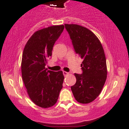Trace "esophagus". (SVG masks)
<instances>
[{
	"mask_svg": "<svg viewBox=\"0 0 129 129\" xmlns=\"http://www.w3.org/2000/svg\"><path fill=\"white\" fill-rule=\"evenodd\" d=\"M69 74V73H68V72H67V71H63V76H67V75Z\"/></svg>",
	"mask_w": 129,
	"mask_h": 129,
	"instance_id": "obj_1",
	"label": "esophagus"
}]
</instances>
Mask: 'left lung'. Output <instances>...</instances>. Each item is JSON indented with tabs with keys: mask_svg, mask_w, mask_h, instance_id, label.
<instances>
[{
	"mask_svg": "<svg viewBox=\"0 0 129 129\" xmlns=\"http://www.w3.org/2000/svg\"><path fill=\"white\" fill-rule=\"evenodd\" d=\"M74 50L83 59L82 74L75 73L76 83L71 89L76 100L89 104L98 96L107 77L105 52L100 40L92 31L77 24H65Z\"/></svg>",
	"mask_w": 129,
	"mask_h": 129,
	"instance_id": "8db88e82",
	"label": "left lung"
}]
</instances>
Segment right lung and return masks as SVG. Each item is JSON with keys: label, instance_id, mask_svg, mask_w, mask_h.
Returning a JSON list of instances; mask_svg holds the SVG:
<instances>
[{"label": "right lung", "instance_id": "1", "mask_svg": "<svg viewBox=\"0 0 129 129\" xmlns=\"http://www.w3.org/2000/svg\"><path fill=\"white\" fill-rule=\"evenodd\" d=\"M64 29V25H53L36 31L24 47L21 74L27 93L33 103L43 108L56 103L63 82L62 71L45 68L52 56L53 46Z\"/></svg>", "mask_w": 129, "mask_h": 129}]
</instances>
